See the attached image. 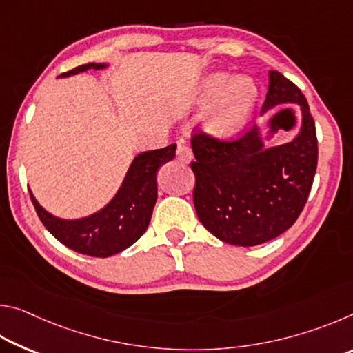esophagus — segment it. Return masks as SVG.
I'll return each instance as SVG.
<instances>
[{
  "mask_svg": "<svg viewBox=\"0 0 353 353\" xmlns=\"http://www.w3.org/2000/svg\"><path fill=\"white\" fill-rule=\"evenodd\" d=\"M176 157L181 160V162H183V163H190L191 159H193V152H191V149L187 145H183V143H181V145L177 146Z\"/></svg>",
  "mask_w": 353,
  "mask_h": 353,
  "instance_id": "esophagus-1",
  "label": "esophagus"
}]
</instances>
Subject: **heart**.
Masks as SVG:
<instances>
[{"label": "heart", "instance_id": "b5f03b06", "mask_svg": "<svg viewBox=\"0 0 353 353\" xmlns=\"http://www.w3.org/2000/svg\"><path fill=\"white\" fill-rule=\"evenodd\" d=\"M259 97L255 82L246 74L232 76L213 71L201 81L196 105L207 107L202 126L210 135L230 137L238 132L250 117Z\"/></svg>", "mask_w": 353, "mask_h": 353}]
</instances>
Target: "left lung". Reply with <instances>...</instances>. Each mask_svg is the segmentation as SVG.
I'll return each instance as SVG.
<instances>
[{
  "label": "left lung",
  "instance_id": "1",
  "mask_svg": "<svg viewBox=\"0 0 353 353\" xmlns=\"http://www.w3.org/2000/svg\"><path fill=\"white\" fill-rule=\"evenodd\" d=\"M280 105L301 107L297 134L282 145L268 146L261 126L235 141L191 139L196 213L221 241L243 248L270 241L296 223L308 199L318 165L313 117L294 83L270 71L261 113Z\"/></svg>",
  "mask_w": 353,
  "mask_h": 353
}]
</instances>
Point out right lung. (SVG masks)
<instances>
[{
	"instance_id": "add662e5",
	"label": "right lung",
	"mask_w": 353,
	"mask_h": 353,
	"mask_svg": "<svg viewBox=\"0 0 353 353\" xmlns=\"http://www.w3.org/2000/svg\"><path fill=\"white\" fill-rule=\"evenodd\" d=\"M107 67V63L81 65L61 77ZM176 148V145H170L135 155L115 196L88 216L77 219L54 216L39 204L29 190L40 221L51 235L74 252L101 259L123 252L146 232L157 201V171L174 159Z\"/></svg>"
}]
</instances>
